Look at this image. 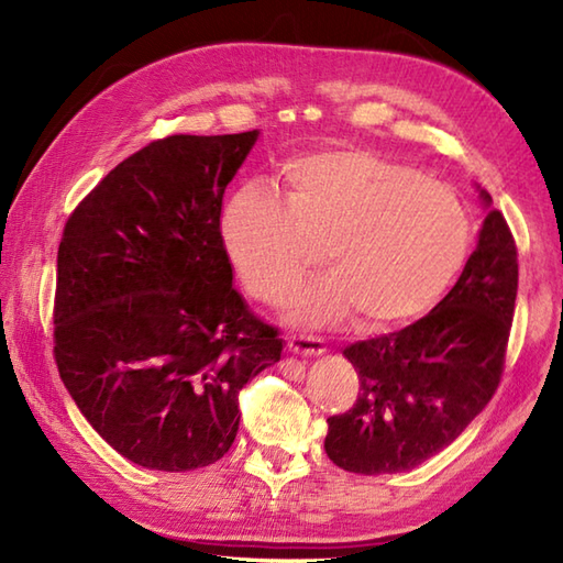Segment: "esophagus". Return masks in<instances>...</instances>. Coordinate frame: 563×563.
Masks as SVG:
<instances>
[{
	"mask_svg": "<svg viewBox=\"0 0 563 563\" xmlns=\"http://www.w3.org/2000/svg\"><path fill=\"white\" fill-rule=\"evenodd\" d=\"M288 349L297 355H321L327 351V343L319 336H309V333H292L288 336Z\"/></svg>",
	"mask_w": 563,
	"mask_h": 563,
	"instance_id": "esophagus-1",
	"label": "esophagus"
}]
</instances>
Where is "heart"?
Segmentation results:
<instances>
[{
  "mask_svg": "<svg viewBox=\"0 0 563 563\" xmlns=\"http://www.w3.org/2000/svg\"><path fill=\"white\" fill-rule=\"evenodd\" d=\"M285 200L249 184L224 202L220 236L244 288L280 302L314 268L324 246L331 273L297 288L290 312L327 324L355 309L367 329L426 312L470 249L460 196L409 164L367 150H324L283 169Z\"/></svg>",
  "mask_w": 563,
  "mask_h": 563,
  "instance_id": "1",
  "label": "heart"
}]
</instances>
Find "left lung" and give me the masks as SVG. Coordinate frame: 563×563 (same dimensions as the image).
Returning <instances> with one entry per match:
<instances>
[{
  "label": "left lung",
  "mask_w": 563,
  "mask_h": 563,
  "mask_svg": "<svg viewBox=\"0 0 563 563\" xmlns=\"http://www.w3.org/2000/svg\"><path fill=\"white\" fill-rule=\"evenodd\" d=\"M482 200L479 244L433 312L343 351L361 389L349 411L327 418L324 448L341 470H413L460 438L496 394L516 314L518 246L486 190Z\"/></svg>",
  "instance_id": "1"
}]
</instances>
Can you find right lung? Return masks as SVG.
<instances>
[{
    "instance_id": "add662e5",
    "label": "right lung",
    "mask_w": 563,
    "mask_h": 563,
    "mask_svg": "<svg viewBox=\"0 0 563 563\" xmlns=\"http://www.w3.org/2000/svg\"><path fill=\"white\" fill-rule=\"evenodd\" d=\"M258 130L169 135L106 174L57 249L55 363L91 428L147 470L218 462L239 391L280 361L278 329L232 288L220 212Z\"/></svg>"
}]
</instances>
